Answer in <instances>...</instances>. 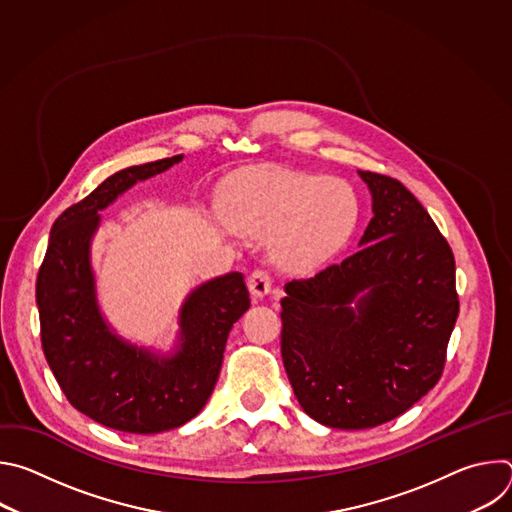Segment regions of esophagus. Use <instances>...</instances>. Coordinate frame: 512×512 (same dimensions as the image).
<instances>
[{"instance_id": "obj_1", "label": "esophagus", "mask_w": 512, "mask_h": 512, "mask_svg": "<svg viewBox=\"0 0 512 512\" xmlns=\"http://www.w3.org/2000/svg\"><path fill=\"white\" fill-rule=\"evenodd\" d=\"M247 285H249L251 296H253L255 300H261L263 296H267V294H269V289H271V279H269L267 271L257 269V271H253V273H251V277H249Z\"/></svg>"}]
</instances>
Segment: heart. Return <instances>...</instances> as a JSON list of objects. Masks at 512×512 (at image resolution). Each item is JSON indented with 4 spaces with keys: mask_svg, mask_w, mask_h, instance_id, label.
<instances>
[{
    "mask_svg": "<svg viewBox=\"0 0 512 512\" xmlns=\"http://www.w3.org/2000/svg\"><path fill=\"white\" fill-rule=\"evenodd\" d=\"M356 196L338 178L271 168L237 176L221 196L223 223L247 237H271L269 253L281 271L318 267L350 237Z\"/></svg>",
    "mask_w": 512,
    "mask_h": 512,
    "instance_id": "obj_1",
    "label": "heart"
}]
</instances>
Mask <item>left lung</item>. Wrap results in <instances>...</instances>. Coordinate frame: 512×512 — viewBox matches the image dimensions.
Here are the masks:
<instances>
[{"instance_id":"8db88e82","label":"left lung","mask_w":512,"mask_h":512,"mask_svg":"<svg viewBox=\"0 0 512 512\" xmlns=\"http://www.w3.org/2000/svg\"><path fill=\"white\" fill-rule=\"evenodd\" d=\"M358 176L373 198L360 249L285 283L281 300L291 389L336 429L377 427L433 389L460 312L454 253L421 202L389 176Z\"/></svg>"}]
</instances>
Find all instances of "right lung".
I'll return each instance as SVG.
<instances>
[{
    "label": "right lung",
    "instance_id": "right-lung-1",
    "mask_svg": "<svg viewBox=\"0 0 512 512\" xmlns=\"http://www.w3.org/2000/svg\"><path fill=\"white\" fill-rule=\"evenodd\" d=\"M182 160L125 168L66 208L38 271L40 336L52 375L72 407L127 433H160L200 413L221 373L229 332L251 306L239 271L200 283L180 306L168 352L125 340L101 312L91 253L101 210Z\"/></svg>",
    "mask_w": 512,
    "mask_h": 512
}]
</instances>
